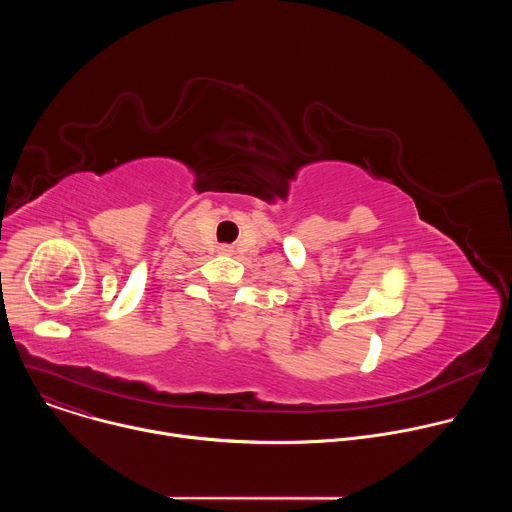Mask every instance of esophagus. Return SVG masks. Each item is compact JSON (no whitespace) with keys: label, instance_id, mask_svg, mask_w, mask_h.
<instances>
[{"label":"esophagus","instance_id":"obj_1","mask_svg":"<svg viewBox=\"0 0 512 512\" xmlns=\"http://www.w3.org/2000/svg\"><path fill=\"white\" fill-rule=\"evenodd\" d=\"M221 253H231V247H221Z\"/></svg>","mask_w":512,"mask_h":512}]
</instances>
